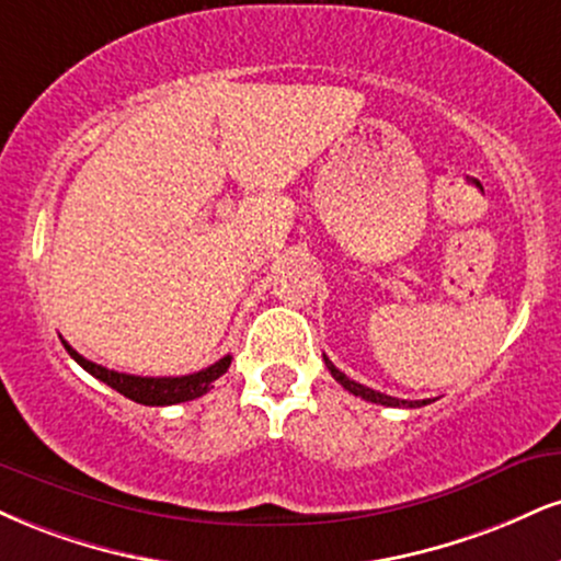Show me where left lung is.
<instances>
[{
	"mask_svg": "<svg viewBox=\"0 0 561 561\" xmlns=\"http://www.w3.org/2000/svg\"><path fill=\"white\" fill-rule=\"evenodd\" d=\"M323 363H327V368H329V374L334 376L336 381L342 383V387H345L350 394H355V397H363V400L366 402H376V404H387V408H423V404H428L431 400H397V397H389V394H381V391H376V389H368V387H363V383H357V381H353L350 379V376H345L342 374L340 368L334 366L332 360H329L327 355H323Z\"/></svg>",
	"mask_w": 561,
	"mask_h": 561,
	"instance_id": "obj_1",
	"label": "left lung"
}]
</instances>
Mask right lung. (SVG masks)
<instances>
[{
  "mask_svg": "<svg viewBox=\"0 0 561 561\" xmlns=\"http://www.w3.org/2000/svg\"><path fill=\"white\" fill-rule=\"evenodd\" d=\"M62 345L67 353H70L72 360L78 366H83L88 374L96 376L99 381H104L106 387L117 389L119 394H125L127 400L138 402V404H148V408H164V404H178V402H187L195 400V397L206 394L208 389L214 387V381L219 379L221 374H227L229 363H232V355H225L221 360H216L214 366H208L198 374H187V376H133V374H119V370H110L104 366H96V363L85 360L78 350H72L67 342L62 340Z\"/></svg>",
  "mask_w": 561,
  "mask_h": 561,
  "instance_id": "add662e5",
  "label": "right lung"
}]
</instances>
